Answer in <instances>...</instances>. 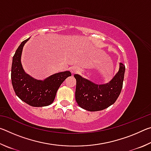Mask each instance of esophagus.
I'll return each mask as SVG.
<instances>
[{"label":"esophagus","instance_id":"1","mask_svg":"<svg viewBox=\"0 0 151 151\" xmlns=\"http://www.w3.org/2000/svg\"><path fill=\"white\" fill-rule=\"evenodd\" d=\"M70 70H71V72H72V73H74V74L78 73L79 72H80V70H79V68L77 67H72L71 68Z\"/></svg>","mask_w":151,"mask_h":151}]
</instances>
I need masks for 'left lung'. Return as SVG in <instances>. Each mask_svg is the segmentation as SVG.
<instances>
[{"label": "left lung", "mask_w": 151, "mask_h": 151, "mask_svg": "<svg viewBox=\"0 0 151 151\" xmlns=\"http://www.w3.org/2000/svg\"><path fill=\"white\" fill-rule=\"evenodd\" d=\"M125 66L120 63L118 73L106 85H96L78 75L76 81L75 99L78 106L88 111H102L115 103L123 84Z\"/></svg>", "instance_id": "left-lung-1"}]
</instances>
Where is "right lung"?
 Masks as SVG:
<instances>
[{
    "label": "right lung",
    "instance_id": "1",
    "mask_svg": "<svg viewBox=\"0 0 151 151\" xmlns=\"http://www.w3.org/2000/svg\"><path fill=\"white\" fill-rule=\"evenodd\" d=\"M29 39L21 42L12 58V85L17 96L30 106L40 107L50 105L54 101L60 85L71 76V73L69 71L56 73L43 81L36 80L27 75L22 68L20 58L24 45Z\"/></svg>",
    "mask_w": 151,
    "mask_h": 151
}]
</instances>
